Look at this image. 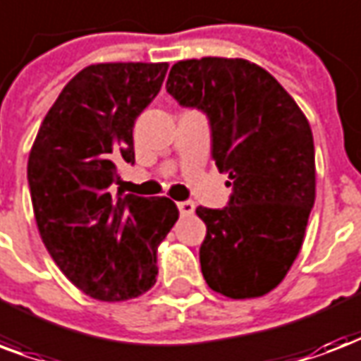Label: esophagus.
Here are the masks:
<instances>
[{
    "instance_id": "1",
    "label": "esophagus",
    "mask_w": 361,
    "mask_h": 361,
    "mask_svg": "<svg viewBox=\"0 0 361 361\" xmlns=\"http://www.w3.org/2000/svg\"><path fill=\"white\" fill-rule=\"evenodd\" d=\"M178 208H180V214L183 217L192 216V212H195V204H192L191 200H183V202H178Z\"/></svg>"
}]
</instances>
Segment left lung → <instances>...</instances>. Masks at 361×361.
<instances>
[{"label":"left lung","mask_w":361,"mask_h":361,"mask_svg":"<svg viewBox=\"0 0 361 361\" xmlns=\"http://www.w3.org/2000/svg\"><path fill=\"white\" fill-rule=\"evenodd\" d=\"M166 90L206 115L212 157L233 187L224 208H197L206 284L231 299L265 295L295 261L314 206L309 121L269 71L242 59L181 60Z\"/></svg>","instance_id":"8db88e82"}]
</instances>
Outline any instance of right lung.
<instances>
[{
	"instance_id": "add662e5",
	"label": "right lung",
	"mask_w": 361,
	"mask_h": 361,
	"mask_svg": "<svg viewBox=\"0 0 361 361\" xmlns=\"http://www.w3.org/2000/svg\"><path fill=\"white\" fill-rule=\"evenodd\" d=\"M169 64L85 68L41 123L27 159L37 229L60 271L87 295L126 301L157 280V246L180 217L166 197L114 192L134 164V123L159 94Z\"/></svg>"
}]
</instances>
